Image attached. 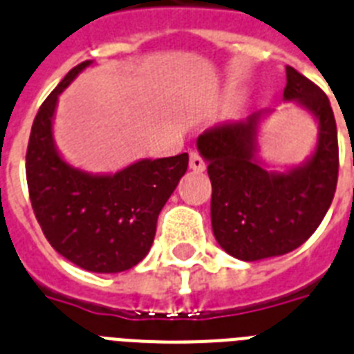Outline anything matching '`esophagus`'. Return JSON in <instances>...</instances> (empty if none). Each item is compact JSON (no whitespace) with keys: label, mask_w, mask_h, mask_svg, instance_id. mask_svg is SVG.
Listing matches in <instances>:
<instances>
[{"label":"esophagus","mask_w":354,"mask_h":354,"mask_svg":"<svg viewBox=\"0 0 354 354\" xmlns=\"http://www.w3.org/2000/svg\"><path fill=\"white\" fill-rule=\"evenodd\" d=\"M189 167H191L194 172H203L205 167H207L198 151H191V162H189Z\"/></svg>","instance_id":"obj_1"}]
</instances>
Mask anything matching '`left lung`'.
Returning <instances> with one entry per match:
<instances>
[{"instance_id":"8db88e82","label":"left lung","mask_w":354,"mask_h":354,"mask_svg":"<svg viewBox=\"0 0 354 354\" xmlns=\"http://www.w3.org/2000/svg\"><path fill=\"white\" fill-rule=\"evenodd\" d=\"M283 99L319 124L317 145L301 165L272 171L257 156L259 127L272 109L205 129L196 140L212 183L214 237L227 254L248 263L299 248L319 228L337 191L338 138L329 99L292 66Z\"/></svg>"}]
</instances>
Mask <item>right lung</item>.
<instances>
[{
	"label": "right lung",
	"mask_w": 354,
	"mask_h": 354,
	"mask_svg": "<svg viewBox=\"0 0 354 354\" xmlns=\"http://www.w3.org/2000/svg\"><path fill=\"white\" fill-rule=\"evenodd\" d=\"M93 61L59 82L34 118L26 149L32 209L55 252L95 273L129 270L149 254L158 214L189 165V154L144 158L115 174H91L62 158L53 140L59 95Z\"/></svg>",
	"instance_id": "add662e5"
}]
</instances>
